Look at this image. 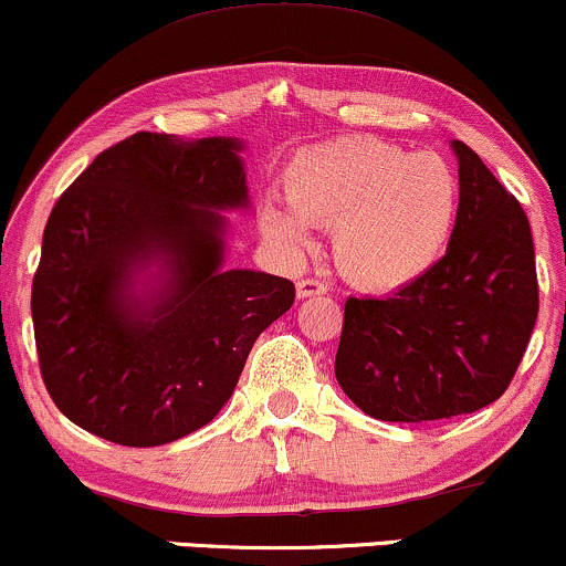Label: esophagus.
<instances>
[{"mask_svg": "<svg viewBox=\"0 0 566 566\" xmlns=\"http://www.w3.org/2000/svg\"><path fill=\"white\" fill-rule=\"evenodd\" d=\"M321 294H325V283L315 281V277H302V281L296 283L298 298H310V296H321Z\"/></svg>", "mask_w": 566, "mask_h": 566, "instance_id": "34e87169", "label": "esophagus"}]
</instances>
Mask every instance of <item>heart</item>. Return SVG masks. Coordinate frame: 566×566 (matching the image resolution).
I'll return each instance as SVG.
<instances>
[{"label": "heart", "instance_id": "heart-1", "mask_svg": "<svg viewBox=\"0 0 566 566\" xmlns=\"http://www.w3.org/2000/svg\"><path fill=\"white\" fill-rule=\"evenodd\" d=\"M285 206L262 209V230L304 251L310 228H334V259L365 291H395L429 272L455 230V171L437 153L376 137H344L298 150L283 171Z\"/></svg>", "mask_w": 566, "mask_h": 566}]
</instances>
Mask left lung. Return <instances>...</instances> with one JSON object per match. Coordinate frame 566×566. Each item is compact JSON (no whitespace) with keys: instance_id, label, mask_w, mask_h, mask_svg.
I'll use <instances>...</instances> for the list:
<instances>
[{"instance_id":"8db88e82","label":"left lung","mask_w":566,"mask_h":566,"mask_svg":"<svg viewBox=\"0 0 566 566\" xmlns=\"http://www.w3.org/2000/svg\"><path fill=\"white\" fill-rule=\"evenodd\" d=\"M455 230L440 262L395 294L349 296L336 381L378 421L467 416L509 389L537 321L530 219L469 145Z\"/></svg>"}]
</instances>
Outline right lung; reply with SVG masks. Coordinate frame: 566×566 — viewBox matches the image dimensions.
Listing matches in <instances>:
<instances>
[{"instance_id":"obj_1","label":"right lung","mask_w":566,"mask_h":566,"mask_svg":"<svg viewBox=\"0 0 566 566\" xmlns=\"http://www.w3.org/2000/svg\"><path fill=\"white\" fill-rule=\"evenodd\" d=\"M241 150L137 132L57 198L33 336L52 402L90 434L156 448L206 427L256 336L294 304L285 277L224 270L222 211L249 209Z\"/></svg>"}]
</instances>
